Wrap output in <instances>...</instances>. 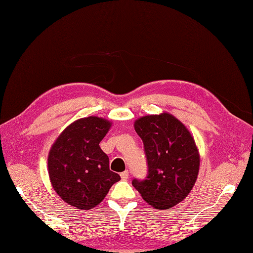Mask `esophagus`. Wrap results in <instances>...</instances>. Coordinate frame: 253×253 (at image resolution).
<instances>
[{
	"label": "esophagus",
	"mask_w": 253,
	"mask_h": 253,
	"mask_svg": "<svg viewBox=\"0 0 253 253\" xmlns=\"http://www.w3.org/2000/svg\"><path fill=\"white\" fill-rule=\"evenodd\" d=\"M128 177H129V171L128 170H125V171H123V173H121V178L123 180L128 179Z\"/></svg>",
	"instance_id": "1"
}]
</instances>
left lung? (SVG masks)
<instances>
[{"label":"left lung","instance_id":"obj_1","mask_svg":"<svg viewBox=\"0 0 253 253\" xmlns=\"http://www.w3.org/2000/svg\"><path fill=\"white\" fill-rule=\"evenodd\" d=\"M143 142L148 174L132 186L155 209L168 210L184 200L199 173L200 158L189 130L169 113L148 115L135 122Z\"/></svg>","mask_w":253,"mask_h":253}]
</instances>
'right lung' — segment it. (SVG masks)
<instances>
[{
  "label": "right lung",
  "instance_id": "add662e5",
  "mask_svg": "<svg viewBox=\"0 0 253 253\" xmlns=\"http://www.w3.org/2000/svg\"><path fill=\"white\" fill-rule=\"evenodd\" d=\"M111 123L89 116L71 124L53 144L47 166L51 184L64 201L77 209L99 204L121 176L110 169L99 143Z\"/></svg>",
  "mask_w": 253,
  "mask_h": 253
}]
</instances>
